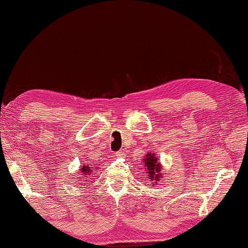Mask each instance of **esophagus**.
Listing matches in <instances>:
<instances>
[{
	"mask_svg": "<svg viewBox=\"0 0 248 248\" xmlns=\"http://www.w3.org/2000/svg\"><path fill=\"white\" fill-rule=\"evenodd\" d=\"M115 155L118 158H123L124 157V152L123 151H117L116 154H115Z\"/></svg>",
	"mask_w": 248,
	"mask_h": 248,
	"instance_id": "1",
	"label": "esophagus"
}]
</instances>
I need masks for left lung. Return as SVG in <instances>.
Here are the masks:
<instances>
[{
  "label": "left lung",
  "mask_w": 248,
  "mask_h": 248,
  "mask_svg": "<svg viewBox=\"0 0 248 248\" xmlns=\"http://www.w3.org/2000/svg\"><path fill=\"white\" fill-rule=\"evenodd\" d=\"M145 170L149 172V177H150L152 184H157V181H159V177L161 175V166L158 162V158H155V154H148L145 155L144 159Z\"/></svg>",
  "instance_id": "1"
}]
</instances>
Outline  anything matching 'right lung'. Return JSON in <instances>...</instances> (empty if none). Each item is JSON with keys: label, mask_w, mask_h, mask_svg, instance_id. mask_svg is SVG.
I'll use <instances>...</instances> for the list:
<instances>
[{"label": "right lung", "mask_w": 248, "mask_h": 248, "mask_svg": "<svg viewBox=\"0 0 248 248\" xmlns=\"http://www.w3.org/2000/svg\"><path fill=\"white\" fill-rule=\"evenodd\" d=\"M81 175H82V178L84 177H88V176H86L87 174H90L91 170H90V167H88V166H82V168H81Z\"/></svg>", "instance_id": "add662e5"}]
</instances>
